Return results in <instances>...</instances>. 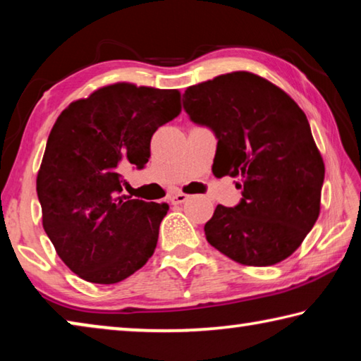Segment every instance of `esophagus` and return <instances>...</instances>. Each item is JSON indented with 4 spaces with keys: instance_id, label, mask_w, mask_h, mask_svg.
<instances>
[{
    "instance_id": "esophagus-1",
    "label": "esophagus",
    "mask_w": 361,
    "mask_h": 361,
    "mask_svg": "<svg viewBox=\"0 0 361 361\" xmlns=\"http://www.w3.org/2000/svg\"><path fill=\"white\" fill-rule=\"evenodd\" d=\"M188 197H189V195L185 194V192H173V194H170L169 200H170V202H172L173 205H180V204H183V202H186Z\"/></svg>"
}]
</instances>
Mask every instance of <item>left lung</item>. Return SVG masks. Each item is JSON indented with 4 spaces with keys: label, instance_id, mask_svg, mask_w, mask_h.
Returning a JSON list of instances; mask_svg holds the SVG:
<instances>
[{
    "label": "left lung",
    "instance_id": "1",
    "mask_svg": "<svg viewBox=\"0 0 361 361\" xmlns=\"http://www.w3.org/2000/svg\"><path fill=\"white\" fill-rule=\"evenodd\" d=\"M192 122L218 138L213 167L239 178L242 200L216 205L205 237L245 266H272L301 245L320 215L325 164L298 103L267 79L232 71L183 95Z\"/></svg>",
    "mask_w": 361,
    "mask_h": 361
}]
</instances>
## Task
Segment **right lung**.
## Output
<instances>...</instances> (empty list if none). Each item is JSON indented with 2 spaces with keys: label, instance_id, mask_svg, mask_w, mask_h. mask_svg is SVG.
<instances>
[{
  "label": "right lung",
  "instance_id": "obj_1",
  "mask_svg": "<svg viewBox=\"0 0 361 361\" xmlns=\"http://www.w3.org/2000/svg\"><path fill=\"white\" fill-rule=\"evenodd\" d=\"M180 90L116 82L66 106L36 178L42 228L73 272L111 285L154 253L167 204L121 195L127 167L143 169L151 137L181 113Z\"/></svg>",
  "mask_w": 361,
  "mask_h": 361
}]
</instances>
